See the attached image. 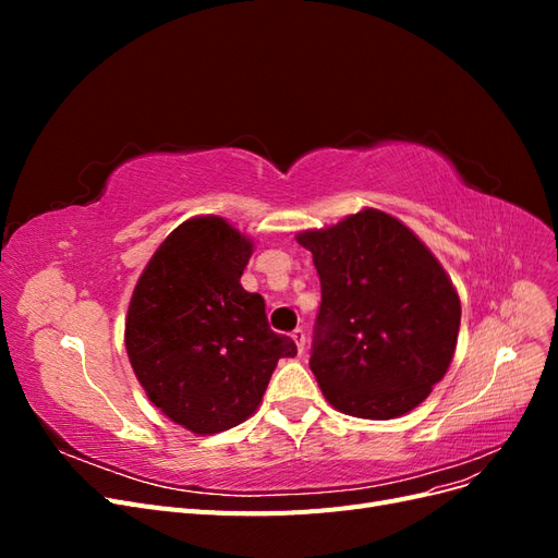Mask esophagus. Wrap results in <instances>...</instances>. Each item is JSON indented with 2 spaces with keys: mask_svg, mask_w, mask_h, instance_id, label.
I'll return each mask as SVG.
<instances>
[{
  "mask_svg": "<svg viewBox=\"0 0 558 558\" xmlns=\"http://www.w3.org/2000/svg\"><path fill=\"white\" fill-rule=\"evenodd\" d=\"M291 337H293V342L298 344V351H300V353L305 351V344H307V332L302 330V328H295V330L291 332Z\"/></svg>",
  "mask_w": 558,
  "mask_h": 558,
  "instance_id": "1",
  "label": "esophagus"
}]
</instances>
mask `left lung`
I'll list each match as a JSON object with an SVG mask.
<instances>
[{
  "label": "left lung",
  "mask_w": 558,
  "mask_h": 558,
  "mask_svg": "<svg viewBox=\"0 0 558 558\" xmlns=\"http://www.w3.org/2000/svg\"><path fill=\"white\" fill-rule=\"evenodd\" d=\"M320 279L310 367L335 410L396 418L445 377L461 326L451 279L416 234L379 209L305 230Z\"/></svg>",
  "instance_id": "obj_1"
}]
</instances>
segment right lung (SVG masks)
<instances>
[{
  "mask_svg": "<svg viewBox=\"0 0 558 558\" xmlns=\"http://www.w3.org/2000/svg\"><path fill=\"white\" fill-rule=\"evenodd\" d=\"M251 251L226 218H191L154 253L130 300L134 375L165 416L197 435L246 421L279 359L298 353L269 328L263 295L242 289Z\"/></svg>",
  "mask_w": 558,
  "mask_h": 558,
  "instance_id": "obj_1",
  "label": "right lung"
}]
</instances>
